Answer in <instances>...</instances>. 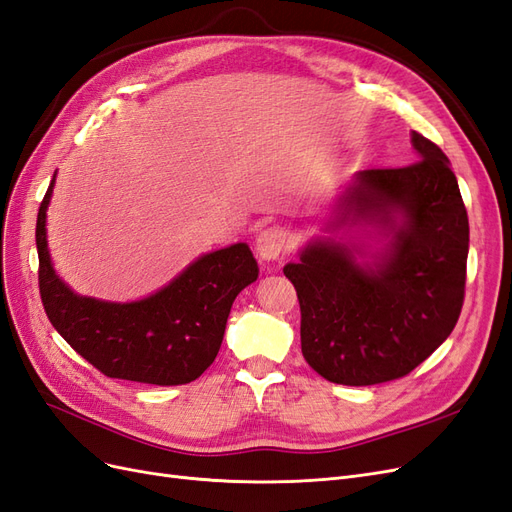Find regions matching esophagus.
<instances>
[{
    "mask_svg": "<svg viewBox=\"0 0 512 512\" xmlns=\"http://www.w3.org/2000/svg\"><path fill=\"white\" fill-rule=\"evenodd\" d=\"M286 252V232L277 226L265 228L256 239V254L265 260L273 262L280 260Z\"/></svg>",
    "mask_w": 512,
    "mask_h": 512,
    "instance_id": "1",
    "label": "esophagus"
}]
</instances>
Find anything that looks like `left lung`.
Segmentation results:
<instances>
[{
	"instance_id": "1",
	"label": "left lung",
	"mask_w": 512,
	"mask_h": 512,
	"mask_svg": "<svg viewBox=\"0 0 512 512\" xmlns=\"http://www.w3.org/2000/svg\"><path fill=\"white\" fill-rule=\"evenodd\" d=\"M418 162L359 170L324 232L288 262L301 350L322 378L369 386L410 374L455 329L470 245L451 162L412 132Z\"/></svg>"
}]
</instances>
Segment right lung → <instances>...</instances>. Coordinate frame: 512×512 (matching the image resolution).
<instances>
[{"label":"right lung","instance_id":"obj_1","mask_svg":"<svg viewBox=\"0 0 512 512\" xmlns=\"http://www.w3.org/2000/svg\"><path fill=\"white\" fill-rule=\"evenodd\" d=\"M36 222L40 297L66 342L108 378L175 386L196 380L220 352L237 294L258 280L247 243H235L190 262L173 282L145 299L117 303L76 294L55 273L46 241V209Z\"/></svg>","mask_w":512,"mask_h":512}]
</instances>
